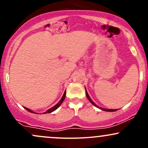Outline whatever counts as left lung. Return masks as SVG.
<instances>
[{
	"label": "left lung",
	"mask_w": 148,
	"mask_h": 148,
	"mask_svg": "<svg viewBox=\"0 0 148 148\" xmlns=\"http://www.w3.org/2000/svg\"><path fill=\"white\" fill-rule=\"evenodd\" d=\"M85 89H86V88H85ZM86 97H87V98L88 99V100H89V101H90L92 104L94 105V106H96L97 108H99V109L102 110V111H107V112H114V111H117V109H108V108H101V107H100L99 106H97V105L96 103H95L94 101H93L91 99L89 95H88V93L87 90H86Z\"/></svg>",
	"instance_id": "obj_1"
}]
</instances>
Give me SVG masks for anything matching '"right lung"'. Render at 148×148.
<instances>
[{
	"mask_svg": "<svg viewBox=\"0 0 148 148\" xmlns=\"http://www.w3.org/2000/svg\"><path fill=\"white\" fill-rule=\"evenodd\" d=\"M65 96H66V91H64V94H63V95H62V98H61V99L60 100V101H58V103H56V104L55 105V106H53L52 108H49V109H48L47 110V111L46 112H45V113H43L44 114H45V113H51V112H53V111H56V110L58 108L59 106H60L61 105V103H62V101H64V98H65ZM24 108L25 110H27V111H29V112H30V113H35V114H39V113H35V112H34L33 111H32V110H30V109H29V108H26V107H24Z\"/></svg>",
	"mask_w": 148,
	"mask_h": 148,
	"instance_id": "add662e5",
	"label": "right lung"
}]
</instances>
